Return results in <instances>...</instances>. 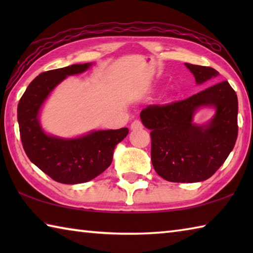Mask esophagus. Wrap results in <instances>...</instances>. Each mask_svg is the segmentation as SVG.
Returning a JSON list of instances; mask_svg holds the SVG:
<instances>
[{
  "mask_svg": "<svg viewBox=\"0 0 253 253\" xmlns=\"http://www.w3.org/2000/svg\"><path fill=\"white\" fill-rule=\"evenodd\" d=\"M143 128V124H142V122H139V121H134L131 123V125H130V129L131 130H136V129H142Z\"/></svg>",
  "mask_w": 253,
  "mask_h": 253,
  "instance_id": "34e87169",
  "label": "esophagus"
}]
</instances>
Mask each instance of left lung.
<instances>
[{
	"label": "left lung",
	"instance_id": "8db88e82",
	"mask_svg": "<svg viewBox=\"0 0 253 253\" xmlns=\"http://www.w3.org/2000/svg\"><path fill=\"white\" fill-rule=\"evenodd\" d=\"M198 84L219 76L210 67L185 63ZM216 114L205 124L194 123L201 108ZM151 129L152 163L166 181L202 182L212 176L232 151L238 137V97L228 81L212 85L185 100L153 105L140 113Z\"/></svg>",
	"mask_w": 253,
	"mask_h": 253
}]
</instances>
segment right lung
<instances>
[{
    "label": "right lung",
    "instance_id": "obj_1",
    "mask_svg": "<svg viewBox=\"0 0 253 253\" xmlns=\"http://www.w3.org/2000/svg\"><path fill=\"white\" fill-rule=\"evenodd\" d=\"M92 63L72 65L40 74L29 84L18 105V122L24 152L42 172L62 184L85 183L110 166L114 149L128 134V128L92 130L63 138L45 132L40 124L44 101L68 76L87 71Z\"/></svg>",
    "mask_w": 253,
    "mask_h": 253
}]
</instances>
